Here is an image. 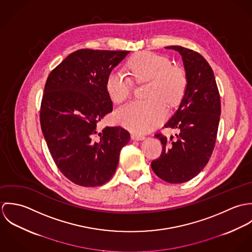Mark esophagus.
Listing matches in <instances>:
<instances>
[{
	"label": "esophagus",
	"mask_w": 252,
	"mask_h": 252,
	"mask_svg": "<svg viewBox=\"0 0 252 252\" xmlns=\"http://www.w3.org/2000/svg\"><path fill=\"white\" fill-rule=\"evenodd\" d=\"M131 138H132V140H135V141H142V140H144L145 137L143 135H139V134H132Z\"/></svg>",
	"instance_id": "obj_1"
}]
</instances>
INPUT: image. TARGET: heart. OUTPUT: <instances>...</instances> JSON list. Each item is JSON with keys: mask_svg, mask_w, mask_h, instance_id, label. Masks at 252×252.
<instances>
[{"mask_svg": "<svg viewBox=\"0 0 252 252\" xmlns=\"http://www.w3.org/2000/svg\"><path fill=\"white\" fill-rule=\"evenodd\" d=\"M128 68L137 82L148 81L144 93L148 100L122 106L114 117L124 127L145 133L163 122L167 114L165 104L174 107L180 103L187 87V76L182 68L171 65L169 58L151 51H142L131 57ZM132 88L131 78L123 71L114 69L108 73L106 89L113 103L124 102Z\"/></svg>", "mask_w": 252, "mask_h": 252, "instance_id": "heart-1", "label": "heart"}]
</instances>
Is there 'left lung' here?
<instances>
[{"label": "left lung", "instance_id": "obj_1", "mask_svg": "<svg viewBox=\"0 0 252 252\" xmlns=\"http://www.w3.org/2000/svg\"><path fill=\"white\" fill-rule=\"evenodd\" d=\"M180 52L187 76V87L180 107L165 127L179 129L177 139L161 133L159 158L151 162L153 172L169 183L195 178L208 164L215 145L221 104L214 71L198 52L179 45L167 46Z\"/></svg>", "mask_w": 252, "mask_h": 252}]
</instances>
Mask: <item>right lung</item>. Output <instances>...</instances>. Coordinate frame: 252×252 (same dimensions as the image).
I'll list each match as a JSON object with an SVG mask.
<instances>
[{
  "mask_svg": "<svg viewBox=\"0 0 252 252\" xmlns=\"http://www.w3.org/2000/svg\"><path fill=\"white\" fill-rule=\"evenodd\" d=\"M128 53L78 49L46 79L41 131L57 168L74 184L94 187L108 182L120 150L130 141V133L120 126L99 129V122L112 111L106 89L108 73Z\"/></svg>",
  "mask_w": 252,
  "mask_h": 252,
  "instance_id": "add662e5",
  "label": "right lung"
}]
</instances>
